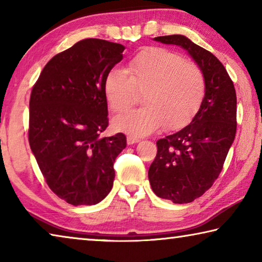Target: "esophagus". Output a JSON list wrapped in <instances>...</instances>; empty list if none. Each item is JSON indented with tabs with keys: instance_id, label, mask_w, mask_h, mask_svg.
I'll list each match as a JSON object with an SVG mask.
<instances>
[{
	"instance_id": "1",
	"label": "esophagus",
	"mask_w": 262,
	"mask_h": 262,
	"mask_svg": "<svg viewBox=\"0 0 262 262\" xmlns=\"http://www.w3.org/2000/svg\"><path fill=\"white\" fill-rule=\"evenodd\" d=\"M140 142V139H137V137H134V136H127V143L128 144H135V143H139Z\"/></svg>"
}]
</instances>
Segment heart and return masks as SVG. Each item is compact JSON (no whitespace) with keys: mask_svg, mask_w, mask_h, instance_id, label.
I'll return each instance as SVG.
<instances>
[{"mask_svg":"<svg viewBox=\"0 0 262 262\" xmlns=\"http://www.w3.org/2000/svg\"><path fill=\"white\" fill-rule=\"evenodd\" d=\"M128 75L113 68L104 78V95L110 108L122 113L143 94L144 107L118 115L113 128L130 136H147L164 126L176 130L192 120L206 95V81L196 64L161 47L140 52L128 63Z\"/></svg>","mask_w":262,"mask_h":262,"instance_id":"obj_1","label":"heart"}]
</instances>
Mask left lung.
Segmentation results:
<instances>
[{
    "instance_id": "1",
    "label": "left lung",
    "mask_w": 262,
    "mask_h": 262,
    "mask_svg": "<svg viewBox=\"0 0 262 262\" xmlns=\"http://www.w3.org/2000/svg\"><path fill=\"white\" fill-rule=\"evenodd\" d=\"M187 52L205 76L206 95L189 125L157 141L148 177L154 193L173 203H188L209 189L237 129L236 90L224 66L205 48L181 34L154 38Z\"/></svg>"
}]
</instances>
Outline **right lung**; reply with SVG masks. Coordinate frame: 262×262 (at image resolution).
Listing matches in <instances>:
<instances>
[{"instance_id": "1", "label": "right lung", "mask_w": 262, "mask_h": 262, "mask_svg": "<svg viewBox=\"0 0 262 262\" xmlns=\"http://www.w3.org/2000/svg\"><path fill=\"white\" fill-rule=\"evenodd\" d=\"M125 46L88 38L47 62L30 98L29 142L47 185L73 206L97 205L113 187L122 133L108 126L104 78Z\"/></svg>"}]
</instances>
